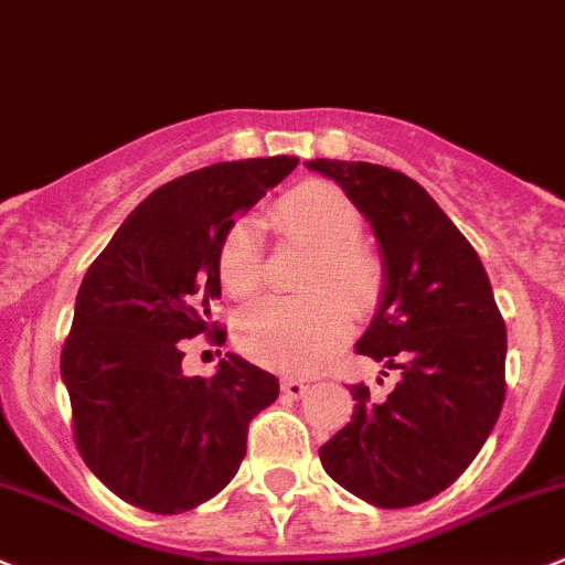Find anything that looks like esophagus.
Returning a JSON list of instances; mask_svg holds the SVG:
<instances>
[{
	"label": "esophagus",
	"instance_id": "34e87169",
	"mask_svg": "<svg viewBox=\"0 0 565 565\" xmlns=\"http://www.w3.org/2000/svg\"><path fill=\"white\" fill-rule=\"evenodd\" d=\"M306 381H300V377H281V394L284 397H289V399H298V397H303L306 394Z\"/></svg>",
	"mask_w": 565,
	"mask_h": 565
}]
</instances>
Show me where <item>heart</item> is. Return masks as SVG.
<instances>
[{
	"label": "heart",
	"instance_id": "1",
	"mask_svg": "<svg viewBox=\"0 0 565 565\" xmlns=\"http://www.w3.org/2000/svg\"><path fill=\"white\" fill-rule=\"evenodd\" d=\"M273 215L292 237L317 250L306 298H259L234 322L237 348L270 370L303 372L322 364L353 328V309H370L381 292V265L361 248V215L353 201L326 182H306L276 201ZM217 273L226 292L245 298L265 281V250L250 221L228 228ZM343 295L339 296L338 292Z\"/></svg>",
	"mask_w": 565,
	"mask_h": 565
}]
</instances>
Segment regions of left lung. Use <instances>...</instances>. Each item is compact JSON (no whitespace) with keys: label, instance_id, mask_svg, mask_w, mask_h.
<instances>
[{"label":"left lung","instance_id":"obj_1","mask_svg":"<svg viewBox=\"0 0 565 565\" xmlns=\"http://www.w3.org/2000/svg\"><path fill=\"white\" fill-rule=\"evenodd\" d=\"M306 168L342 184L375 228L386 287L355 353L397 372L386 397L350 386L353 416L320 447V461L370 505H419L461 478L497 425L505 320L478 250L422 184L372 162Z\"/></svg>","mask_w":565,"mask_h":565}]
</instances>
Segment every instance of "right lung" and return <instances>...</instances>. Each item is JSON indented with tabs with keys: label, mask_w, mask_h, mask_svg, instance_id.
Here are the masks:
<instances>
[{
	"label": "right lung",
	"mask_w": 565,
	"mask_h": 565,
	"mask_svg": "<svg viewBox=\"0 0 565 565\" xmlns=\"http://www.w3.org/2000/svg\"><path fill=\"white\" fill-rule=\"evenodd\" d=\"M295 157L217 162L157 188L93 259L76 292L60 372L79 456L113 494L151 513H184L237 475L248 425L278 397L270 372L239 355L215 377L182 372L184 342L206 333L221 298V245Z\"/></svg>",
	"instance_id": "obj_1"
}]
</instances>
